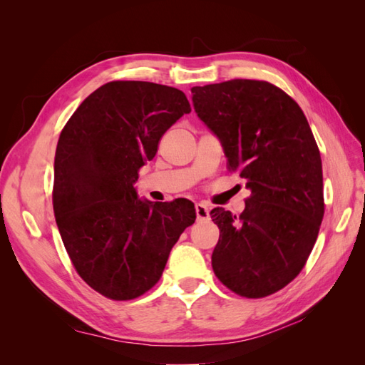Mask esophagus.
I'll return each mask as SVG.
<instances>
[{"mask_svg": "<svg viewBox=\"0 0 365 365\" xmlns=\"http://www.w3.org/2000/svg\"><path fill=\"white\" fill-rule=\"evenodd\" d=\"M195 210H196V216H197V220H208V207L204 205V204H196L195 205Z\"/></svg>", "mask_w": 365, "mask_h": 365, "instance_id": "34e87169", "label": "esophagus"}]
</instances>
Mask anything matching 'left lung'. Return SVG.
Returning a JSON list of instances; mask_svg holds the SVG:
<instances>
[{"label":"left lung","instance_id":"1","mask_svg":"<svg viewBox=\"0 0 365 365\" xmlns=\"http://www.w3.org/2000/svg\"><path fill=\"white\" fill-rule=\"evenodd\" d=\"M192 94L197 117L222 141L228 170L251 190L240 216L210 212L219 227L213 271L237 295H271L300 274L324 216L311 126L292 97L264 81L193 86Z\"/></svg>","mask_w":365,"mask_h":365}]
</instances>
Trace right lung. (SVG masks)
Wrapping results in <instances>:
<instances>
[{"mask_svg":"<svg viewBox=\"0 0 365 365\" xmlns=\"http://www.w3.org/2000/svg\"><path fill=\"white\" fill-rule=\"evenodd\" d=\"M190 111L176 88L114 81L88 96L61 132L54 217L77 274L106 298L134 300L155 286L195 222L190 201H141L134 187L164 132Z\"/></svg>","mask_w":365,"mask_h":365,"instance_id":"1","label":"right lung"}]
</instances>
